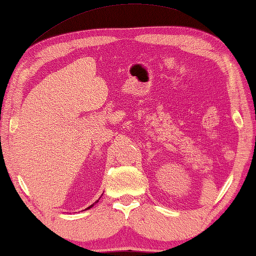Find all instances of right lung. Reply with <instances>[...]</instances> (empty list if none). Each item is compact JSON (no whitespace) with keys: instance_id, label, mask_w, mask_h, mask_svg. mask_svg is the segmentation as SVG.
I'll return each mask as SVG.
<instances>
[{"instance_id":"obj_1","label":"right lung","mask_w":256,"mask_h":256,"mask_svg":"<svg viewBox=\"0 0 256 256\" xmlns=\"http://www.w3.org/2000/svg\"><path fill=\"white\" fill-rule=\"evenodd\" d=\"M98 201H99V200H98ZM98 201H97V202H98ZM92 206H94V204H92V206H88V209H90V208H92Z\"/></svg>"}]
</instances>
